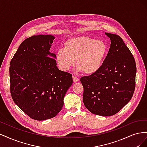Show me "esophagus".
<instances>
[{
  "label": "esophagus",
  "instance_id": "34e87169",
  "mask_svg": "<svg viewBox=\"0 0 147 147\" xmlns=\"http://www.w3.org/2000/svg\"><path fill=\"white\" fill-rule=\"evenodd\" d=\"M72 78H73V81H74V83H76V82H78L79 79H78L77 77H75V76H73V77H72Z\"/></svg>",
  "mask_w": 147,
  "mask_h": 147
}]
</instances>
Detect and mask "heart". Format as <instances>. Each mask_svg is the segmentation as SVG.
<instances>
[{"mask_svg": "<svg viewBox=\"0 0 147 147\" xmlns=\"http://www.w3.org/2000/svg\"><path fill=\"white\" fill-rule=\"evenodd\" d=\"M108 53V46L102 40L78 36L67 40L56 53L55 59L61 70H69L76 63L78 72L91 75L101 69Z\"/></svg>", "mask_w": 147, "mask_h": 147, "instance_id": "1", "label": "heart"}]
</instances>
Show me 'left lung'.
Masks as SVG:
<instances>
[{
  "mask_svg": "<svg viewBox=\"0 0 147 147\" xmlns=\"http://www.w3.org/2000/svg\"><path fill=\"white\" fill-rule=\"evenodd\" d=\"M110 48L101 69L83 77V103L92 113L103 117L118 113L131 99L136 86V65L129 48L119 35L105 32Z\"/></svg>",
  "mask_w": 147,
  "mask_h": 147,
  "instance_id": "left-lung-1",
  "label": "left lung"
}]
</instances>
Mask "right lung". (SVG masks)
<instances>
[{
  "mask_svg": "<svg viewBox=\"0 0 147 147\" xmlns=\"http://www.w3.org/2000/svg\"><path fill=\"white\" fill-rule=\"evenodd\" d=\"M55 37L37 35L21 43L10 62V92L15 103L35 120L56 117L73 83L72 75L60 70L50 51Z\"/></svg>",
  "mask_w": 147,
  "mask_h": 147,
  "instance_id": "obj_1",
  "label": "right lung"
}]
</instances>
